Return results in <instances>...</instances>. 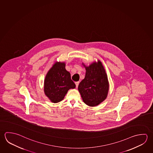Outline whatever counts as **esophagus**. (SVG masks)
<instances>
[{"label":"esophagus","mask_w":153,"mask_h":153,"mask_svg":"<svg viewBox=\"0 0 153 153\" xmlns=\"http://www.w3.org/2000/svg\"><path fill=\"white\" fill-rule=\"evenodd\" d=\"M75 84L76 88H77L78 86V84H79V82H75Z\"/></svg>","instance_id":"1"}]
</instances>
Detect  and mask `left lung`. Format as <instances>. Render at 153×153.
Returning <instances> with one entry per match:
<instances>
[{"instance_id": "obj_1", "label": "left lung", "mask_w": 153, "mask_h": 153, "mask_svg": "<svg viewBox=\"0 0 153 153\" xmlns=\"http://www.w3.org/2000/svg\"><path fill=\"white\" fill-rule=\"evenodd\" d=\"M82 65L85 69V76L79 84L78 91L85 104L96 106L107 98L109 90L107 74L99 59L88 66L83 63Z\"/></svg>"}]
</instances>
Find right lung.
Returning a JSON list of instances; mask_svg holds the SVG:
<instances>
[{
    "instance_id": "1",
    "label": "right lung",
    "mask_w": 153,
    "mask_h": 153,
    "mask_svg": "<svg viewBox=\"0 0 153 153\" xmlns=\"http://www.w3.org/2000/svg\"><path fill=\"white\" fill-rule=\"evenodd\" d=\"M65 67V62H55L47 73L44 80L45 94L54 103L62 101L69 89L76 88L70 73Z\"/></svg>"
}]
</instances>
